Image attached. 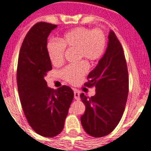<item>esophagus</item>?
Masks as SVG:
<instances>
[{"label": "esophagus", "mask_w": 151, "mask_h": 151, "mask_svg": "<svg viewBox=\"0 0 151 151\" xmlns=\"http://www.w3.org/2000/svg\"><path fill=\"white\" fill-rule=\"evenodd\" d=\"M73 94H74V99H75L76 100H79V99H80V93L78 92V91H74Z\"/></svg>", "instance_id": "34e87169"}]
</instances>
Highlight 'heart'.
Instances as JSON below:
<instances>
[{"label": "heart", "mask_w": 151, "mask_h": 151, "mask_svg": "<svg viewBox=\"0 0 151 151\" xmlns=\"http://www.w3.org/2000/svg\"><path fill=\"white\" fill-rule=\"evenodd\" d=\"M59 41L60 42L50 41L46 45L49 59L54 66L63 63L65 48L77 50L78 58L84 57L91 62L99 60L103 56L106 48V37L103 32L84 27H78L65 32L59 38ZM88 68V64L81 62L65 67L61 71V75L70 84H78L86 73Z\"/></svg>", "instance_id": "heart-1"}]
</instances>
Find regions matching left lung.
<instances>
[{
	"instance_id": "obj_1",
	"label": "left lung",
	"mask_w": 151,
	"mask_h": 151,
	"mask_svg": "<svg viewBox=\"0 0 151 151\" xmlns=\"http://www.w3.org/2000/svg\"><path fill=\"white\" fill-rule=\"evenodd\" d=\"M103 56L88 75L87 87H95V95L80 97L85 105L81 117L84 129L93 137L107 136L117 127L127 101L128 70L121 43L112 31Z\"/></svg>"
}]
</instances>
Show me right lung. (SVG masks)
<instances>
[{"label":"right lung","mask_w":151,"mask_h":151,"mask_svg":"<svg viewBox=\"0 0 151 151\" xmlns=\"http://www.w3.org/2000/svg\"><path fill=\"white\" fill-rule=\"evenodd\" d=\"M56 24L39 22L27 33L21 47L17 84L24 116L35 132L45 137L60 133L73 99L67 85L52 90L45 77L52 70L46 51L47 38Z\"/></svg>","instance_id":"right-lung-1"}]
</instances>
